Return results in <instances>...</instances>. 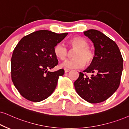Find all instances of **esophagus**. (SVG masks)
Instances as JSON below:
<instances>
[{"label":"esophagus","instance_id":"esophagus-1","mask_svg":"<svg viewBox=\"0 0 129 129\" xmlns=\"http://www.w3.org/2000/svg\"><path fill=\"white\" fill-rule=\"evenodd\" d=\"M64 71H65V73H68L70 71V70L67 69V68H64Z\"/></svg>","mask_w":129,"mask_h":129}]
</instances>
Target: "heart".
<instances>
[{"label": "heart", "mask_w": 129, "mask_h": 129, "mask_svg": "<svg viewBox=\"0 0 129 129\" xmlns=\"http://www.w3.org/2000/svg\"><path fill=\"white\" fill-rule=\"evenodd\" d=\"M70 46L76 49L73 53L74 58L67 60L62 63V67L69 69H78L83 67L85 63L89 64L92 62L94 58V53L90 48L89 43L85 39L81 37H76L69 41ZM54 53L57 58L64 60L68 55V50L67 47L62 43H59L55 46Z\"/></svg>", "instance_id": "b5f03b06"}]
</instances>
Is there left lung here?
<instances>
[{"mask_svg": "<svg viewBox=\"0 0 129 129\" xmlns=\"http://www.w3.org/2000/svg\"><path fill=\"white\" fill-rule=\"evenodd\" d=\"M84 35L93 43L94 56L83 72L93 74L88 77L80 73L74 87L80 96L87 102L99 103L107 100L118 89L123 59L115 42L102 32L92 29L84 31Z\"/></svg>", "mask_w": 129, "mask_h": 129, "instance_id": "left-lung-1", "label": "left lung"}]
</instances>
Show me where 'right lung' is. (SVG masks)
Segmentation results:
<instances>
[{
  "label": "right lung",
  "mask_w": 129,
  "mask_h": 129,
  "mask_svg": "<svg viewBox=\"0 0 129 129\" xmlns=\"http://www.w3.org/2000/svg\"><path fill=\"white\" fill-rule=\"evenodd\" d=\"M67 35L39 30L22 37L16 46L11 58V77L15 87L27 100L40 102L55 90L64 70H49L58 65L53 49Z\"/></svg>",
  "instance_id": "add662e5"
}]
</instances>
